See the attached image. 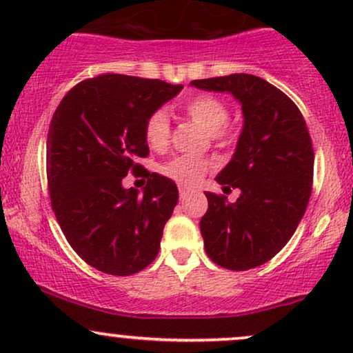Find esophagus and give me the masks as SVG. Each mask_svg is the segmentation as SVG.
I'll return each instance as SVG.
<instances>
[{"instance_id":"34e87169","label":"esophagus","mask_w":353,"mask_h":353,"mask_svg":"<svg viewBox=\"0 0 353 353\" xmlns=\"http://www.w3.org/2000/svg\"><path fill=\"white\" fill-rule=\"evenodd\" d=\"M189 192H190V189L188 188V185H179V196H181V199H184V197L188 196Z\"/></svg>"}]
</instances>
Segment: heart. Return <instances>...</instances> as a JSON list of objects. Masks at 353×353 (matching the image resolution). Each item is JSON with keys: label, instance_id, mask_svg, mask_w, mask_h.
I'll list each match as a JSON object with an SVG mask.
<instances>
[{"label": "heart", "instance_id": "obj_1", "mask_svg": "<svg viewBox=\"0 0 353 353\" xmlns=\"http://www.w3.org/2000/svg\"><path fill=\"white\" fill-rule=\"evenodd\" d=\"M184 112L190 119L201 124L209 134L216 139L224 141L230 136L228 119L229 108L228 104L217 96L212 94H197L184 103ZM145 143L152 151H164L171 141V123L163 109H157L145 119L144 124ZM210 169L208 161L192 156L174 157L168 164L163 165V174L169 179L179 182V184H194Z\"/></svg>", "mask_w": 353, "mask_h": 353}]
</instances>
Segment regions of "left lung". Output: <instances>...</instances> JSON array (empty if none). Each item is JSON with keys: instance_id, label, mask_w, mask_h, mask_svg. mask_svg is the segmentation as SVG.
<instances>
[{"instance_id": "left-lung-1", "label": "left lung", "mask_w": 353, "mask_h": 353, "mask_svg": "<svg viewBox=\"0 0 353 353\" xmlns=\"http://www.w3.org/2000/svg\"><path fill=\"white\" fill-rule=\"evenodd\" d=\"M205 91L230 92L242 104L244 128L232 161L216 181L239 189L229 202L205 192L201 234L209 259L229 270H249L281 252L303 217L314 181V148L294 101L257 76L190 81Z\"/></svg>"}]
</instances>
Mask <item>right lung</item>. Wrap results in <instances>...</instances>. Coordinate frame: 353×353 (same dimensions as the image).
Segmentation results:
<instances>
[{"label": "right lung", "mask_w": 353, "mask_h": 353, "mask_svg": "<svg viewBox=\"0 0 353 353\" xmlns=\"http://www.w3.org/2000/svg\"><path fill=\"white\" fill-rule=\"evenodd\" d=\"M181 89L108 72L76 84L52 114L46 143L52 212L74 252L101 272L136 274L159 254L179 192L137 159L149 156L145 119ZM128 172L148 177L143 194L122 188Z\"/></svg>", "instance_id": "add662e5"}]
</instances>
